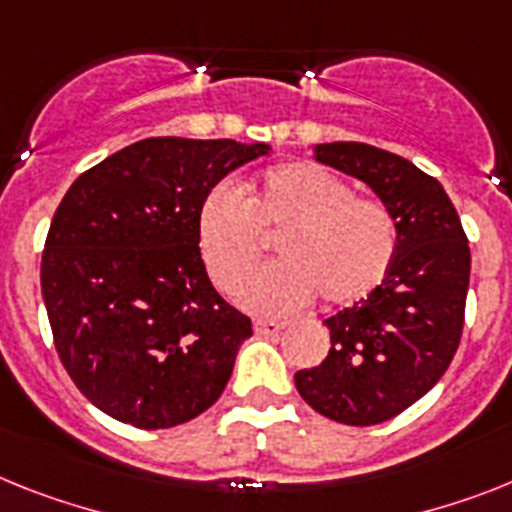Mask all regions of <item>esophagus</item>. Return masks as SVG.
Here are the masks:
<instances>
[{
    "instance_id": "esophagus-1",
    "label": "esophagus",
    "mask_w": 512,
    "mask_h": 512,
    "mask_svg": "<svg viewBox=\"0 0 512 512\" xmlns=\"http://www.w3.org/2000/svg\"><path fill=\"white\" fill-rule=\"evenodd\" d=\"M283 330V322L278 320H255V333L257 336H276Z\"/></svg>"
}]
</instances>
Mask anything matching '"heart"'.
<instances>
[{"instance_id":"obj_1","label":"heart","mask_w":512,"mask_h":512,"mask_svg":"<svg viewBox=\"0 0 512 512\" xmlns=\"http://www.w3.org/2000/svg\"><path fill=\"white\" fill-rule=\"evenodd\" d=\"M200 249L213 281L236 291L255 276L278 239L283 263L244 289L260 312H291L315 296L330 307L362 302L385 281L398 252L388 205L354 195L343 176L309 161L273 166L252 197L216 187L200 208Z\"/></svg>"}]
</instances>
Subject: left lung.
Here are the masks:
<instances>
[{"label":"left lung","mask_w":512,"mask_h":512,"mask_svg":"<svg viewBox=\"0 0 512 512\" xmlns=\"http://www.w3.org/2000/svg\"><path fill=\"white\" fill-rule=\"evenodd\" d=\"M317 161L362 179L398 226V252L367 299L328 317L325 362L296 372L304 401L351 427L388 422L453 362L466 315V231L435 176L367 143L317 145Z\"/></svg>","instance_id":"1"}]
</instances>
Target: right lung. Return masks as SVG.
Wrapping results in <instances>:
<instances>
[{
  "instance_id": "right-lung-1",
  "label": "right lung",
  "mask_w": 512,
  "mask_h": 512,
  "mask_svg": "<svg viewBox=\"0 0 512 512\" xmlns=\"http://www.w3.org/2000/svg\"><path fill=\"white\" fill-rule=\"evenodd\" d=\"M268 145L148 137L77 176L41 257V291L67 375L137 429L195 419L221 398L252 320L200 257V208Z\"/></svg>"
}]
</instances>
